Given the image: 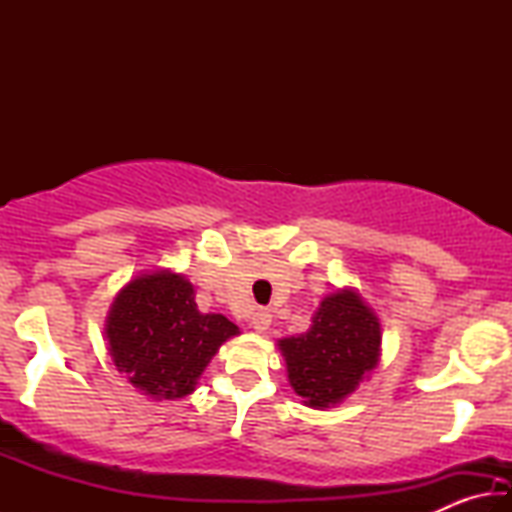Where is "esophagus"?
Instances as JSON below:
<instances>
[{
  "mask_svg": "<svg viewBox=\"0 0 512 512\" xmlns=\"http://www.w3.org/2000/svg\"><path fill=\"white\" fill-rule=\"evenodd\" d=\"M271 320H273V316H271V311L268 309H257L253 316H250V327L255 329V332H259V334H264L266 329H268V325H271Z\"/></svg>",
  "mask_w": 512,
  "mask_h": 512,
  "instance_id": "1",
  "label": "esophagus"
}]
</instances>
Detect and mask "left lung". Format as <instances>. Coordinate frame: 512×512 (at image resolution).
I'll return each mask as SVG.
<instances>
[{"mask_svg": "<svg viewBox=\"0 0 512 512\" xmlns=\"http://www.w3.org/2000/svg\"><path fill=\"white\" fill-rule=\"evenodd\" d=\"M379 345V318L354 289L329 293L305 334L277 341L293 391L320 411L357 391L379 363Z\"/></svg>", "mask_w": 512, "mask_h": 512, "instance_id": "obj_1", "label": "left lung"}]
</instances>
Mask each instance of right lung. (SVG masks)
Masks as SVG:
<instances>
[{
	"mask_svg": "<svg viewBox=\"0 0 512 512\" xmlns=\"http://www.w3.org/2000/svg\"><path fill=\"white\" fill-rule=\"evenodd\" d=\"M194 284L173 271L133 277L106 320L110 357L153 400L194 393L198 377L239 327L221 314H201Z\"/></svg>",
	"mask_w": 512,
	"mask_h": 512,
	"instance_id": "1",
	"label": "right lung"
}]
</instances>
